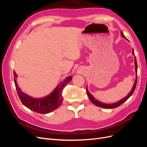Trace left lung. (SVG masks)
I'll list each match as a JSON object with an SVG mask.
<instances>
[{"label": "left lung", "instance_id": "8db88e82", "mask_svg": "<svg viewBox=\"0 0 147 147\" xmlns=\"http://www.w3.org/2000/svg\"><path fill=\"white\" fill-rule=\"evenodd\" d=\"M121 36L123 37H124L125 39H127L125 36L123 35L122 31H121ZM132 55L134 56L135 57V61H134V63H135V69H136V80L135 82L134 83V85H133V87L132 88L131 91L129 92V93L126 96L124 97V98H123L122 99L118 100V102H115V103H113V104H105V103H103V102H102L98 100H97L96 99H95L94 96L92 95H91L90 94V92L88 91V88L86 86V92H87V94L88 96L89 97V98H90V100L92 102V104H94L95 105L97 106V107H102V108H105V109H113V108H116L119 107V105H121L122 104H123L124 102L126 101L129 97L132 96V94H133V92H134L136 87V84H137V60H136V57L134 55V50L132 49Z\"/></svg>", "mask_w": 147, "mask_h": 147}]
</instances>
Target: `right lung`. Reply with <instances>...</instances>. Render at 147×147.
I'll list each match as a JSON object with an SVG mask.
<instances>
[{"mask_svg": "<svg viewBox=\"0 0 147 147\" xmlns=\"http://www.w3.org/2000/svg\"><path fill=\"white\" fill-rule=\"evenodd\" d=\"M14 82L18 95L23 104L34 111L35 112L42 114H47L57 109L61 105L63 98L62 97V91L64 87L70 81L72 80V77H67L63 82H61L50 94L40 98H34L21 91L18 85L16 82L18 75L14 71Z\"/></svg>", "mask_w": 147, "mask_h": 147, "instance_id": "right-lung-1", "label": "right lung"}]
</instances>
